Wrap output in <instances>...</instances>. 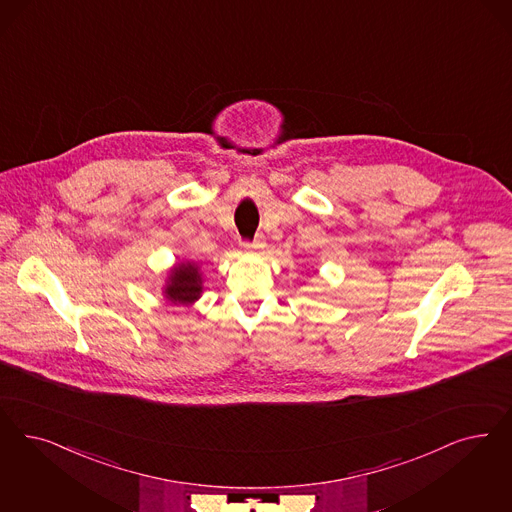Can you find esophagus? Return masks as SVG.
I'll return each instance as SVG.
<instances>
[{
	"label": "esophagus",
	"instance_id": "34e87169",
	"mask_svg": "<svg viewBox=\"0 0 512 512\" xmlns=\"http://www.w3.org/2000/svg\"><path fill=\"white\" fill-rule=\"evenodd\" d=\"M242 246L246 247V249H261V247H265V242L263 240H253V242H244Z\"/></svg>",
	"mask_w": 512,
	"mask_h": 512
}]
</instances>
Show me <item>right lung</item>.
I'll return each instance as SVG.
<instances>
[{
    "label": "right lung",
    "mask_w": 512,
    "mask_h": 512,
    "mask_svg": "<svg viewBox=\"0 0 512 512\" xmlns=\"http://www.w3.org/2000/svg\"><path fill=\"white\" fill-rule=\"evenodd\" d=\"M166 299L174 304H193L202 295V274L200 266L194 263H177L168 276L164 287Z\"/></svg>",
    "instance_id": "1"
}]
</instances>
